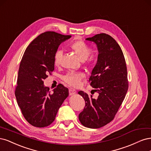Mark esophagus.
Returning <instances> with one entry per match:
<instances>
[{"instance_id":"obj_1","label":"esophagus","mask_w":151,"mask_h":151,"mask_svg":"<svg viewBox=\"0 0 151 151\" xmlns=\"http://www.w3.org/2000/svg\"><path fill=\"white\" fill-rule=\"evenodd\" d=\"M75 93H76V91H75V89H73V88H70L69 89V94H70V96L73 95Z\"/></svg>"}]
</instances>
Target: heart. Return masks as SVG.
<instances>
[{"mask_svg":"<svg viewBox=\"0 0 151 151\" xmlns=\"http://www.w3.org/2000/svg\"><path fill=\"white\" fill-rule=\"evenodd\" d=\"M70 49L81 61L88 60V62L90 63L93 60V58L91 57L88 58L91 54V48L83 41H78L72 43L70 46ZM61 56L62 52L61 51H58L55 56L54 63L55 66H58L60 65ZM83 77L84 74L81 72L70 71L63 76V79L69 85L76 87L80 85L81 80Z\"/></svg>","mask_w":151,"mask_h":151,"instance_id":"1","label":"heart"}]
</instances>
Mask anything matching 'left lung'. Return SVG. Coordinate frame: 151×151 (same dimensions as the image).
I'll list each match as a JSON object with an SVG mask.
<instances>
[{
	"label": "left lung",
	"instance_id": "8db88e82",
	"mask_svg": "<svg viewBox=\"0 0 151 151\" xmlns=\"http://www.w3.org/2000/svg\"><path fill=\"white\" fill-rule=\"evenodd\" d=\"M86 40L94 42L99 51L89 78L99 96L95 99L83 91L78 92L85 101L78 118L85 127L98 129L114 119L125 99L129 87L127 66L120 46L110 35L101 33Z\"/></svg>",
	"mask_w": 151,
	"mask_h": 151
}]
</instances>
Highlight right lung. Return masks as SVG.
I'll use <instances>...</instances> for the list:
<instances>
[{
    "label": "right lung",
    "instance_id": "add662e5",
    "mask_svg": "<svg viewBox=\"0 0 151 151\" xmlns=\"http://www.w3.org/2000/svg\"><path fill=\"white\" fill-rule=\"evenodd\" d=\"M71 37L53 31L43 32L24 51L15 95L24 118L35 127H45L52 124L69 95L68 89L62 84L51 93L43 80L55 70V56L60 44Z\"/></svg>",
    "mask_w": 151,
    "mask_h": 151
}]
</instances>
